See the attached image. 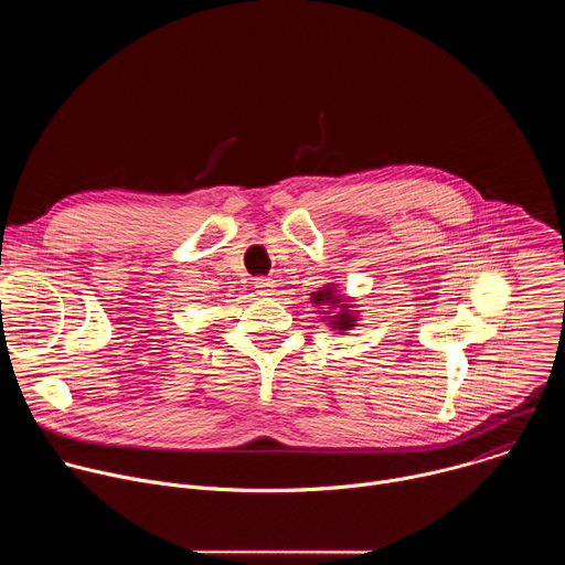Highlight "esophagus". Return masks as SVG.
<instances>
[{"mask_svg": "<svg viewBox=\"0 0 565 565\" xmlns=\"http://www.w3.org/2000/svg\"><path fill=\"white\" fill-rule=\"evenodd\" d=\"M255 288H257V295H273L275 292V279L270 277H257L255 279Z\"/></svg>", "mask_w": 565, "mask_h": 565, "instance_id": "obj_1", "label": "esophagus"}]
</instances>
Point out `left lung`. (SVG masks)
I'll list each match as a JSON object with an SVG mask.
<instances>
[{
  "mask_svg": "<svg viewBox=\"0 0 565 565\" xmlns=\"http://www.w3.org/2000/svg\"><path fill=\"white\" fill-rule=\"evenodd\" d=\"M342 302V299L335 295V286L331 284L329 288H324V290H317V292H312V303H317V306H321V303H331L333 308H338L339 303ZM351 306H347L343 303L340 307V310L329 319V317H324V319H329L331 321V327L333 329H338V331H349L351 327H355V321H358V317L349 310ZM327 312V310H324Z\"/></svg>",
  "mask_w": 565,
  "mask_h": 565,
  "instance_id": "1",
  "label": "left lung"
}]
</instances>
